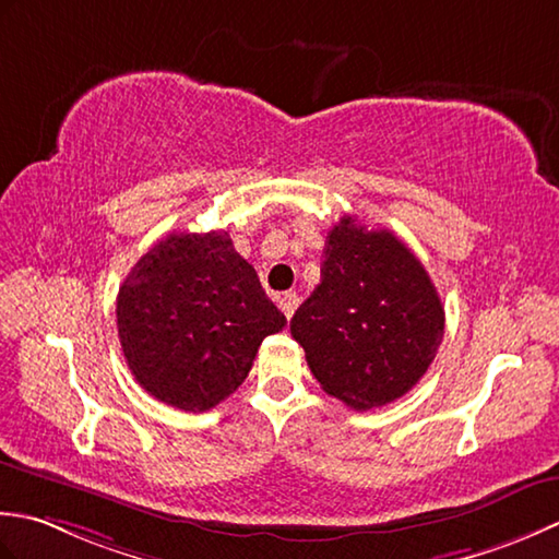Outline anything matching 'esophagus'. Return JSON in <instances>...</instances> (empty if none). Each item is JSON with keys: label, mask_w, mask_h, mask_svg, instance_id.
Returning a JSON list of instances; mask_svg holds the SVG:
<instances>
[{"label": "esophagus", "mask_w": 559, "mask_h": 559, "mask_svg": "<svg viewBox=\"0 0 559 559\" xmlns=\"http://www.w3.org/2000/svg\"><path fill=\"white\" fill-rule=\"evenodd\" d=\"M296 306H299V296H296V294H284L282 299H280V309H282V313L287 316V318L294 316Z\"/></svg>", "instance_id": "1"}]
</instances>
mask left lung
Listing matches in <instances>:
<instances>
[{"mask_svg": "<svg viewBox=\"0 0 559 559\" xmlns=\"http://www.w3.org/2000/svg\"><path fill=\"white\" fill-rule=\"evenodd\" d=\"M321 284L292 318V335L328 395L355 409L403 397L443 337V306L401 238L345 214L328 234Z\"/></svg>", "mask_w": 559, "mask_h": 559, "instance_id": "8db88e82", "label": "left lung"}]
</instances>
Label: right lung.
Listing matches in <instances>:
<instances>
[{"label": "right lung", "instance_id": "add662e5", "mask_svg": "<svg viewBox=\"0 0 559 559\" xmlns=\"http://www.w3.org/2000/svg\"><path fill=\"white\" fill-rule=\"evenodd\" d=\"M116 316L134 381L186 413L229 397L287 323L226 231L162 238L124 277Z\"/></svg>", "mask_w": 559, "mask_h": 559}]
</instances>
